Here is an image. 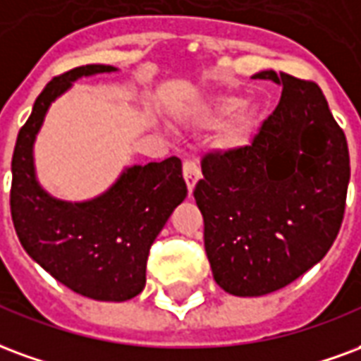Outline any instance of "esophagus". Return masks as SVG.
<instances>
[{
  "mask_svg": "<svg viewBox=\"0 0 361 361\" xmlns=\"http://www.w3.org/2000/svg\"><path fill=\"white\" fill-rule=\"evenodd\" d=\"M183 175H184V180H186V186H188V192H192L200 178L198 161H194V159H186L183 165Z\"/></svg>",
  "mask_w": 361,
  "mask_h": 361,
  "instance_id": "obj_1",
  "label": "esophagus"
}]
</instances>
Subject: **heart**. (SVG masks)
Masks as SVG:
<instances>
[{
  "mask_svg": "<svg viewBox=\"0 0 361 361\" xmlns=\"http://www.w3.org/2000/svg\"><path fill=\"white\" fill-rule=\"evenodd\" d=\"M240 105V99L238 97L227 96L219 97L213 107L207 111V115L204 117L206 123H212V121L219 119V117H225V115H231L233 111L238 109ZM257 123V109L256 107H244L242 111H238L235 115V119L231 121V125L227 126L225 130V138H227L228 144L233 146H238V144H244L252 136V130Z\"/></svg>",
  "mask_w": 361,
  "mask_h": 361,
  "instance_id": "b5f03b06",
  "label": "heart"
}]
</instances>
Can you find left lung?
Here are the masks:
<instances>
[{
  "instance_id": "obj_1",
  "label": "left lung",
  "mask_w": 361,
  "mask_h": 361,
  "mask_svg": "<svg viewBox=\"0 0 361 361\" xmlns=\"http://www.w3.org/2000/svg\"><path fill=\"white\" fill-rule=\"evenodd\" d=\"M283 86L252 144L202 159L194 198L215 283L264 296L321 262L343 225L350 155L319 86L262 71Z\"/></svg>"
}]
</instances>
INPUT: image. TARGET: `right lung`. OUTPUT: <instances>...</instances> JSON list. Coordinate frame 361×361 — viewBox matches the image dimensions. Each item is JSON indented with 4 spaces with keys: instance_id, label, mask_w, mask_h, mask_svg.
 <instances>
[{
    "instance_id": "add662e5",
    "label": "right lung",
    "mask_w": 361,
    "mask_h": 361,
    "mask_svg": "<svg viewBox=\"0 0 361 361\" xmlns=\"http://www.w3.org/2000/svg\"><path fill=\"white\" fill-rule=\"evenodd\" d=\"M84 65L51 78L18 130L13 152L11 217L26 254L61 285L86 298L125 302L146 286V262L155 236L186 198L183 163L133 165L111 188L88 202H63L36 180L32 146L47 107L80 76L111 73Z\"/></svg>"
}]
</instances>
